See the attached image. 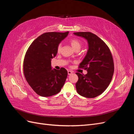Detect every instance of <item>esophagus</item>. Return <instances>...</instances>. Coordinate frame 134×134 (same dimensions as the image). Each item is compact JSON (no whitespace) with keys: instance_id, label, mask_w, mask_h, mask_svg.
<instances>
[{"instance_id":"obj_1","label":"esophagus","mask_w":134,"mask_h":134,"mask_svg":"<svg viewBox=\"0 0 134 134\" xmlns=\"http://www.w3.org/2000/svg\"><path fill=\"white\" fill-rule=\"evenodd\" d=\"M72 73V71H70V70H68V75H71Z\"/></svg>"}]
</instances>
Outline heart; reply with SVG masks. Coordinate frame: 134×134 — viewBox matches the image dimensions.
<instances>
[{"label": "heart", "instance_id": "1", "mask_svg": "<svg viewBox=\"0 0 134 134\" xmlns=\"http://www.w3.org/2000/svg\"><path fill=\"white\" fill-rule=\"evenodd\" d=\"M70 43L71 44V46H72V48L76 51V50H79L80 48L82 46V43L78 40V39L76 38H72L70 40ZM61 48H62V46H61V44H59L58 47V51L60 52L61 50Z\"/></svg>", "mask_w": 134, "mask_h": 134}]
</instances>
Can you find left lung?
Instances as JSON below:
<instances>
[{"instance_id":"8db88e82","label":"left lung","mask_w":134,"mask_h":134,"mask_svg":"<svg viewBox=\"0 0 134 134\" xmlns=\"http://www.w3.org/2000/svg\"><path fill=\"white\" fill-rule=\"evenodd\" d=\"M74 35L86 39L88 50L79 67L84 68L87 74L76 72L78 80L75 84L77 92L87 98H94L106 90L114 72L111 52L102 40L91 32H80Z\"/></svg>"}]
</instances>
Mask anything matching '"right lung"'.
<instances>
[{
	"instance_id": "1",
	"label": "right lung",
	"mask_w": 134,
	"mask_h": 134,
	"mask_svg": "<svg viewBox=\"0 0 134 134\" xmlns=\"http://www.w3.org/2000/svg\"><path fill=\"white\" fill-rule=\"evenodd\" d=\"M69 32H47L31 43L23 62L24 75L28 83L37 94L50 97L58 94L65 82L68 71L64 68L56 70L51 67L60 43Z\"/></svg>"
}]
</instances>
